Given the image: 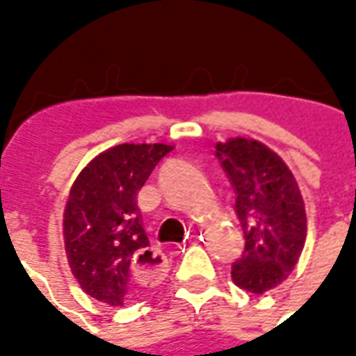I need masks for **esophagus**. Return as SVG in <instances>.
I'll list each match as a JSON object with an SVG mask.
<instances>
[{"label":"esophagus","mask_w":356,"mask_h":356,"mask_svg":"<svg viewBox=\"0 0 356 356\" xmlns=\"http://www.w3.org/2000/svg\"><path fill=\"white\" fill-rule=\"evenodd\" d=\"M131 268L137 282L156 286L165 278L168 261H165L162 252H158L156 248H143V250H137V254L133 255Z\"/></svg>","instance_id":"esophagus-1"}]
</instances>
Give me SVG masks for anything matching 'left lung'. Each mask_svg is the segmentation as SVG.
<instances>
[{"label": "left lung", "mask_w": 356, "mask_h": 356, "mask_svg": "<svg viewBox=\"0 0 356 356\" xmlns=\"http://www.w3.org/2000/svg\"><path fill=\"white\" fill-rule=\"evenodd\" d=\"M216 156L236 194V216L246 246L232 263L242 290L263 293L284 282L303 252L305 202L298 181L280 156L254 139L217 143Z\"/></svg>", "instance_id": "1"}]
</instances>
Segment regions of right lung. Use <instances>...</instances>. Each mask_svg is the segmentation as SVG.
Wrapping results in <instances>:
<instances>
[{
  "instance_id": "add662e5",
  "label": "right lung",
  "mask_w": 356,
  "mask_h": 356,
  "mask_svg": "<svg viewBox=\"0 0 356 356\" xmlns=\"http://www.w3.org/2000/svg\"><path fill=\"white\" fill-rule=\"evenodd\" d=\"M171 145L124 143L104 150L80 171L65 208L68 265L81 290L112 307L133 301L148 284L133 276V255L150 248L137 193Z\"/></svg>"
}]
</instances>
